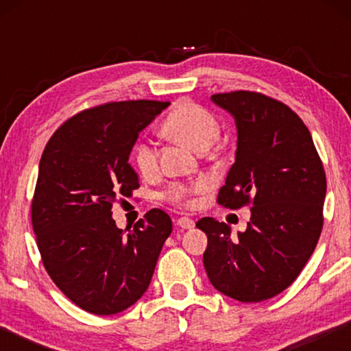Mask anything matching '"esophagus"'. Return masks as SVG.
I'll return each instance as SVG.
<instances>
[{
  "label": "esophagus",
  "mask_w": 351,
  "mask_h": 351,
  "mask_svg": "<svg viewBox=\"0 0 351 351\" xmlns=\"http://www.w3.org/2000/svg\"><path fill=\"white\" fill-rule=\"evenodd\" d=\"M176 226H180L181 229H192L195 228V221L187 217H180L176 219Z\"/></svg>",
  "instance_id": "esophagus-1"
}]
</instances>
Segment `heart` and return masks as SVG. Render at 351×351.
Instances as JSON below:
<instances>
[{
  "label": "heart",
  "instance_id": "heart-1",
  "mask_svg": "<svg viewBox=\"0 0 351 351\" xmlns=\"http://www.w3.org/2000/svg\"><path fill=\"white\" fill-rule=\"evenodd\" d=\"M162 130L170 138L182 142L195 152L203 153L218 139L219 122L215 114L204 106L184 100L169 112L162 123ZM133 161L141 176L150 178L156 173L158 152L153 142L139 141L134 145ZM210 184L206 178L190 182L176 181L169 184V187L164 190L162 198L176 206L192 207L195 197L206 192Z\"/></svg>",
  "mask_w": 351,
  "mask_h": 351
}]
</instances>
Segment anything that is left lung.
<instances>
[{"label": "left lung", "mask_w": 351, "mask_h": 351, "mask_svg": "<svg viewBox=\"0 0 351 351\" xmlns=\"http://www.w3.org/2000/svg\"><path fill=\"white\" fill-rule=\"evenodd\" d=\"M234 116L235 162L218 192L228 209L251 206L245 232L210 217L203 263L210 283L235 300L261 302L280 294L304 269L324 226L326 178L310 130L289 108L254 91L213 94Z\"/></svg>", "instance_id": "obj_1"}]
</instances>
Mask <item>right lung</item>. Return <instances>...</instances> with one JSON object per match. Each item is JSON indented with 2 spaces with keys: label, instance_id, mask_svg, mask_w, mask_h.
<instances>
[{
  "label": "right lung",
  "instance_id": "add662e5",
  "mask_svg": "<svg viewBox=\"0 0 351 351\" xmlns=\"http://www.w3.org/2000/svg\"><path fill=\"white\" fill-rule=\"evenodd\" d=\"M170 102L127 100L83 110L51 136L41 154L32 228L45 269L77 306L97 316L138 302L153 277L171 219L152 209L128 234L111 207L132 197L128 164L139 133Z\"/></svg>",
  "mask_w": 351,
  "mask_h": 351
}]
</instances>
